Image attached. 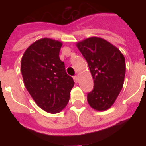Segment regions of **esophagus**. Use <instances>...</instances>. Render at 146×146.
Listing matches in <instances>:
<instances>
[{"label": "esophagus", "instance_id": "34e87169", "mask_svg": "<svg viewBox=\"0 0 146 146\" xmlns=\"http://www.w3.org/2000/svg\"><path fill=\"white\" fill-rule=\"evenodd\" d=\"M73 80H74V81L76 83L78 82V80H79V78H78V76H73Z\"/></svg>", "mask_w": 146, "mask_h": 146}]
</instances>
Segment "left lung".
Returning a JSON list of instances; mask_svg holds the SVG:
<instances>
[{
  "label": "left lung",
  "instance_id": "left-lung-1",
  "mask_svg": "<svg viewBox=\"0 0 146 146\" xmlns=\"http://www.w3.org/2000/svg\"><path fill=\"white\" fill-rule=\"evenodd\" d=\"M88 64L94 89L88 94L90 106L97 111L109 110L116 100L124 82L125 58L116 46L98 36L76 43Z\"/></svg>",
  "mask_w": 146,
  "mask_h": 146
}]
</instances>
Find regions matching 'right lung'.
Instances as JSON below:
<instances>
[{
  "mask_svg": "<svg viewBox=\"0 0 146 146\" xmlns=\"http://www.w3.org/2000/svg\"><path fill=\"white\" fill-rule=\"evenodd\" d=\"M62 42L41 38L30 45L21 60L24 84L36 104L50 113H60L70 100L73 79L59 58Z\"/></svg>",
  "mask_w": 146,
  "mask_h": 146,
  "instance_id": "right-lung-1",
  "label": "right lung"
}]
</instances>
